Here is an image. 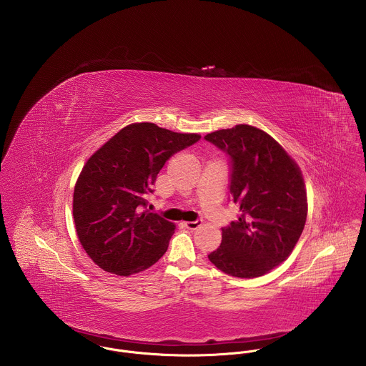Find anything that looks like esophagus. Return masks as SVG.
Returning <instances> with one entry per match:
<instances>
[{
	"label": "esophagus",
	"instance_id": "obj_1",
	"mask_svg": "<svg viewBox=\"0 0 366 366\" xmlns=\"http://www.w3.org/2000/svg\"><path fill=\"white\" fill-rule=\"evenodd\" d=\"M183 225L189 229H197L200 225H202V219H196V221H187V222H183Z\"/></svg>",
	"mask_w": 366,
	"mask_h": 366
}]
</instances>
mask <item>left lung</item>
I'll return each mask as SVG.
<instances>
[{
	"instance_id": "obj_1",
	"label": "left lung",
	"mask_w": 366,
	"mask_h": 366,
	"mask_svg": "<svg viewBox=\"0 0 366 366\" xmlns=\"http://www.w3.org/2000/svg\"><path fill=\"white\" fill-rule=\"evenodd\" d=\"M204 139L229 159L231 200L237 221L222 227L221 245L209 259L241 279L258 277L285 261L299 241L307 217V194L299 166L266 132L237 125Z\"/></svg>"
}]
</instances>
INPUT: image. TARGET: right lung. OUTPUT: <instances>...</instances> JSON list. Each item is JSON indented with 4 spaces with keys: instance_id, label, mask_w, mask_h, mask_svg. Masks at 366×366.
Masks as SVG:
<instances>
[{
    "instance_id": "1",
    "label": "right lung",
    "mask_w": 366,
    "mask_h": 366,
    "mask_svg": "<svg viewBox=\"0 0 366 366\" xmlns=\"http://www.w3.org/2000/svg\"><path fill=\"white\" fill-rule=\"evenodd\" d=\"M200 138L132 124L87 160L74 187L73 217L80 244L105 272L129 276L163 257L174 225L147 209L148 196L164 163Z\"/></svg>"
}]
</instances>
